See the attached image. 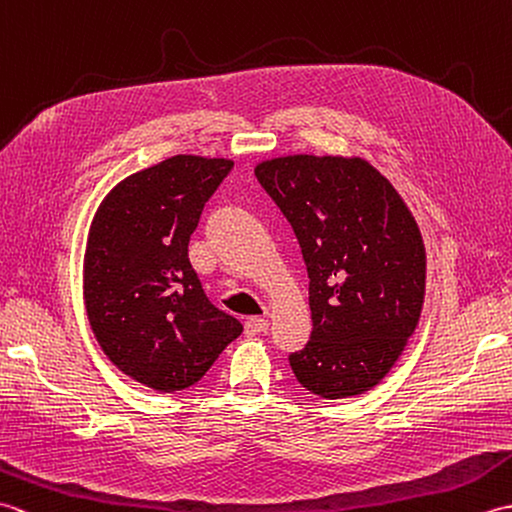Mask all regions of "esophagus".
<instances>
[{"label":"esophagus","instance_id":"34e87169","mask_svg":"<svg viewBox=\"0 0 512 512\" xmlns=\"http://www.w3.org/2000/svg\"><path fill=\"white\" fill-rule=\"evenodd\" d=\"M268 330V321L264 317H250L244 323V332L246 336H255V334H262Z\"/></svg>","mask_w":512,"mask_h":512}]
</instances>
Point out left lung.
<instances>
[{
	"instance_id": "obj_1",
	"label": "left lung",
	"mask_w": 512,
	"mask_h": 512,
	"mask_svg": "<svg viewBox=\"0 0 512 512\" xmlns=\"http://www.w3.org/2000/svg\"><path fill=\"white\" fill-rule=\"evenodd\" d=\"M255 176L295 231L310 279L312 334L290 354L292 372L321 398L365 394L418 328L427 253L416 220L358 156H279Z\"/></svg>"
}]
</instances>
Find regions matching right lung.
Instances as JSON below:
<instances>
[{"instance_id": "1", "label": "right lung", "mask_w": 512, "mask_h": 512, "mask_svg": "<svg viewBox=\"0 0 512 512\" xmlns=\"http://www.w3.org/2000/svg\"><path fill=\"white\" fill-rule=\"evenodd\" d=\"M233 160L178 154L105 195L83 257V299L105 356L162 394L209 372L242 323L206 299L189 262L204 202Z\"/></svg>"}]
</instances>
